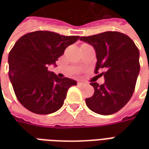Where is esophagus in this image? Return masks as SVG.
I'll list each match as a JSON object with an SVG mask.
<instances>
[{
    "label": "esophagus",
    "instance_id": "34e87169",
    "mask_svg": "<svg viewBox=\"0 0 149 149\" xmlns=\"http://www.w3.org/2000/svg\"><path fill=\"white\" fill-rule=\"evenodd\" d=\"M77 84L78 85H84L85 83H84V82H82V81H78Z\"/></svg>",
    "mask_w": 149,
    "mask_h": 149
}]
</instances>
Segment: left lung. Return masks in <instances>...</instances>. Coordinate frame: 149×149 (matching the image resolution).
I'll return each mask as SVG.
<instances>
[{
  "label": "left lung",
  "instance_id": "obj_1",
  "mask_svg": "<svg viewBox=\"0 0 149 149\" xmlns=\"http://www.w3.org/2000/svg\"><path fill=\"white\" fill-rule=\"evenodd\" d=\"M80 40L93 46L97 54L94 72L105 71L104 83H91L94 88L93 97L85 103L93 112L100 115H111L118 112L131 99L140 72V52L130 37L119 32H104Z\"/></svg>",
  "mask_w": 149,
  "mask_h": 149
}]
</instances>
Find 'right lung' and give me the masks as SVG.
I'll use <instances>...</instances> for the list:
<instances>
[{
	"mask_svg": "<svg viewBox=\"0 0 149 149\" xmlns=\"http://www.w3.org/2000/svg\"><path fill=\"white\" fill-rule=\"evenodd\" d=\"M79 37L36 31L15 43L8 54V77L16 97L25 109L45 115L61 108L68 88L77 85V81L58 77L48 66H56L65 49Z\"/></svg>",
	"mask_w": 149,
	"mask_h": 149,
	"instance_id": "1",
	"label": "right lung"
}]
</instances>
